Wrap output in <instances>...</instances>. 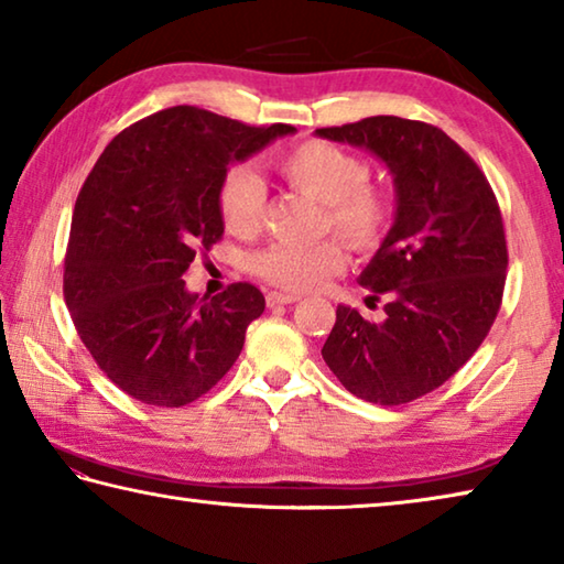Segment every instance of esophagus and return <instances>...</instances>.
<instances>
[{"label":"esophagus","instance_id":"obj_1","mask_svg":"<svg viewBox=\"0 0 564 564\" xmlns=\"http://www.w3.org/2000/svg\"><path fill=\"white\" fill-rule=\"evenodd\" d=\"M301 295L295 293H281V291H271L269 295H265V303L271 305V308H275V305H289V303H295L299 301Z\"/></svg>","mask_w":564,"mask_h":564}]
</instances>
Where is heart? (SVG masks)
I'll list each match as a JSON object with an SVG mask.
<instances>
[{"instance_id": "b5f03b06", "label": "heart", "mask_w": 564, "mask_h": 564, "mask_svg": "<svg viewBox=\"0 0 564 564\" xmlns=\"http://www.w3.org/2000/svg\"><path fill=\"white\" fill-rule=\"evenodd\" d=\"M279 174L293 188L326 206V226L358 248L373 251L393 224V204L386 191L370 184L373 166L366 156L328 141L308 139L283 149L273 159ZM265 191L261 178L246 166L228 169L218 184V214L226 231L253 236L261 226ZM346 253L338 241L311 246L271 243L251 259L253 273L283 291H311L343 271Z\"/></svg>"}]
</instances>
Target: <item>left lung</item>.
Returning a JSON list of instances; mask_svg holds the SVG:
<instances>
[{
	"instance_id": "left-lung-1",
	"label": "left lung",
	"mask_w": 564,
	"mask_h": 564,
	"mask_svg": "<svg viewBox=\"0 0 564 564\" xmlns=\"http://www.w3.org/2000/svg\"><path fill=\"white\" fill-rule=\"evenodd\" d=\"M316 133L370 151L395 184V221L358 279L368 299L383 295L386 318L338 305L323 360L356 398L403 405L455 376L498 316L508 271L498 198L425 121L368 117Z\"/></svg>"
}]
</instances>
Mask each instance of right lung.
Listing matches in <instances>:
<instances>
[{
    "label": "right lung",
    "mask_w": 564,
    "mask_h": 564,
    "mask_svg": "<svg viewBox=\"0 0 564 564\" xmlns=\"http://www.w3.org/2000/svg\"><path fill=\"white\" fill-rule=\"evenodd\" d=\"M198 107L131 123L104 149L76 196L64 301L97 366L123 393L181 408L208 393L265 308L251 283L198 299L181 279L224 236L218 184L234 161L293 133Z\"/></svg>",
    "instance_id": "obj_1"
}]
</instances>
